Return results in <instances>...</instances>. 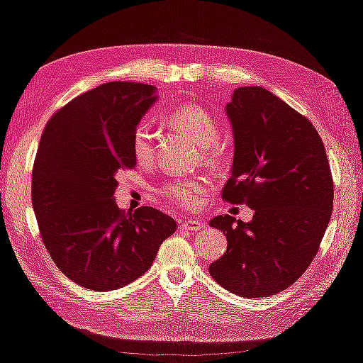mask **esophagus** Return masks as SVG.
<instances>
[{"instance_id":"1","label":"esophagus","mask_w":363,"mask_h":363,"mask_svg":"<svg viewBox=\"0 0 363 363\" xmlns=\"http://www.w3.org/2000/svg\"><path fill=\"white\" fill-rule=\"evenodd\" d=\"M179 228L187 230V231H199V230L203 228V223H202V221H197V220H184V221H181Z\"/></svg>"}]
</instances>
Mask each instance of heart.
I'll return each mask as SVG.
<instances>
[{
    "label": "heart",
    "instance_id": "obj_1",
    "mask_svg": "<svg viewBox=\"0 0 363 363\" xmlns=\"http://www.w3.org/2000/svg\"><path fill=\"white\" fill-rule=\"evenodd\" d=\"M166 121L174 128L182 130L194 142L203 147V158L210 164H223L228 158V148L216 135L215 118L199 106L184 104L166 113ZM153 132L147 122L138 123L132 137V151L140 164L153 158ZM210 191V181L203 176H174L158 187V194L169 202L184 208H196L203 202Z\"/></svg>",
    "mask_w": 363,
    "mask_h": 363
}]
</instances>
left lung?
I'll return each mask as SVG.
<instances>
[{"instance_id": "left-lung-1", "label": "left lung", "mask_w": 363, "mask_h": 363, "mask_svg": "<svg viewBox=\"0 0 363 363\" xmlns=\"http://www.w3.org/2000/svg\"><path fill=\"white\" fill-rule=\"evenodd\" d=\"M235 135L231 176L221 199L254 210L250 223L218 215L228 240L208 272L231 294L259 298L289 289L320 250L333 213L334 182L313 123L257 86L238 88L226 106Z\"/></svg>"}]
</instances>
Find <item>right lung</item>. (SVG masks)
I'll return each mask as SVG.
<instances>
[{
    "label": "right lung",
    "instance_id": "obj_1",
    "mask_svg": "<svg viewBox=\"0 0 363 363\" xmlns=\"http://www.w3.org/2000/svg\"><path fill=\"white\" fill-rule=\"evenodd\" d=\"M156 101L155 86L112 81L79 94L43 128L32 167V207L55 266L84 289L106 291L147 272L176 220L113 199L117 174L137 164L132 137Z\"/></svg>",
    "mask_w": 363,
    "mask_h": 363
}]
</instances>
